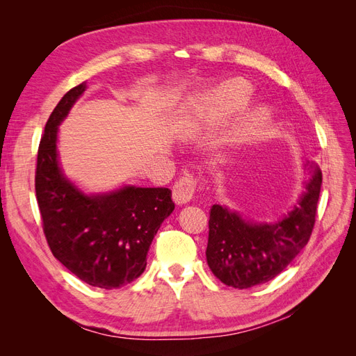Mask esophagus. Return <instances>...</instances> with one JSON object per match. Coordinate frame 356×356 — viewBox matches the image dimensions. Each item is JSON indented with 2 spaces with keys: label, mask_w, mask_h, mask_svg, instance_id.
I'll list each match as a JSON object with an SVG mask.
<instances>
[{
  "label": "esophagus",
  "mask_w": 356,
  "mask_h": 356,
  "mask_svg": "<svg viewBox=\"0 0 356 356\" xmlns=\"http://www.w3.org/2000/svg\"><path fill=\"white\" fill-rule=\"evenodd\" d=\"M196 187H197L196 178L190 174H186L184 177L177 179V182L174 184V191H172V197H174L175 203L178 204L187 203L195 197Z\"/></svg>",
  "instance_id": "34e87169"
}]
</instances>
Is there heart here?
Returning a JSON list of instances; mask_svg holds the SVG:
<instances>
[{
  "mask_svg": "<svg viewBox=\"0 0 356 356\" xmlns=\"http://www.w3.org/2000/svg\"><path fill=\"white\" fill-rule=\"evenodd\" d=\"M251 92V84L242 79H234L224 83L208 99L207 105H204V113L217 118L229 117L243 108L250 101ZM266 115L267 113L264 110H258L250 117V126H258L264 120Z\"/></svg>",
  "mask_w": 356,
  "mask_h": 356,
  "instance_id": "heart-1",
  "label": "heart"
}]
</instances>
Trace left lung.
I'll return each instance as SVG.
<instances>
[{
	"label": "left lung",
	"mask_w": 356,
	"mask_h": 356,
	"mask_svg": "<svg viewBox=\"0 0 356 356\" xmlns=\"http://www.w3.org/2000/svg\"><path fill=\"white\" fill-rule=\"evenodd\" d=\"M310 174L298 204L276 224H251L220 204L211 208L207 260L222 284L243 289L272 281L307 245L322 186L318 165Z\"/></svg>",
	"instance_id": "1"
}]
</instances>
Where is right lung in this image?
<instances>
[{
  "label": "right lung",
  "mask_w": 356,
  "mask_h": 356,
  "mask_svg": "<svg viewBox=\"0 0 356 356\" xmlns=\"http://www.w3.org/2000/svg\"><path fill=\"white\" fill-rule=\"evenodd\" d=\"M84 90V81L75 86L49 117L38 147L35 196L51 254L83 282L113 289L144 273L149 245L175 203L165 187L127 186L86 196L62 175L58 126Z\"/></svg>",
  "instance_id": "add662e5"
}]
</instances>
